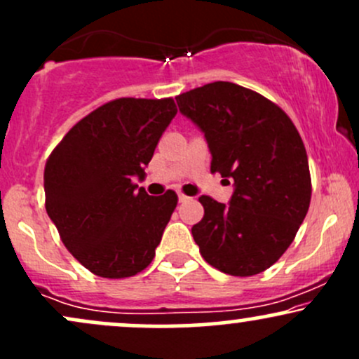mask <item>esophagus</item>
I'll list each match as a JSON object with an SVG mask.
<instances>
[{
    "mask_svg": "<svg viewBox=\"0 0 359 359\" xmlns=\"http://www.w3.org/2000/svg\"><path fill=\"white\" fill-rule=\"evenodd\" d=\"M189 199H191V197H187V196H185V194L179 192V203H187Z\"/></svg>",
    "mask_w": 359,
    "mask_h": 359,
    "instance_id": "1",
    "label": "esophagus"
}]
</instances>
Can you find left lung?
Returning a JSON list of instances; mask_svg holds the SVG:
<instances>
[{
    "label": "left lung",
    "mask_w": 359,
    "mask_h": 359,
    "mask_svg": "<svg viewBox=\"0 0 359 359\" xmlns=\"http://www.w3.org/2000/svg\"><path fill=\"white\" fill-rule=\"evenodd\" d=\"M175 100L204 133L211 172L234 187L229 204L199 197L204 217L192 226L194 241L214 269L234 277L262 273L285 253L311 204L297 128L277 104L233 82H211Z\"/></svg>",
    "instance_id": "8db88e82"
}]
</instances>
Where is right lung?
I'll return each mask as SVG.
<instances>
[{"label": "right lung", "mask_w": 359, "mask_h": 359, "mask_svg": "<svg viewBox=\"0 0 359 359\" xmlns=\"http://www.w3.org/2000/svg\"><path fill=\"white\" fill-rule=\"evenodd\" d=\"M177 108L167 100L121 97L71 128L48 156L45 209L72 257L104 278L133 277L155 257L177 194L148 196L135 179Z\"/></svg>", "instance_id": "right-lung-1"}]
</instances>
